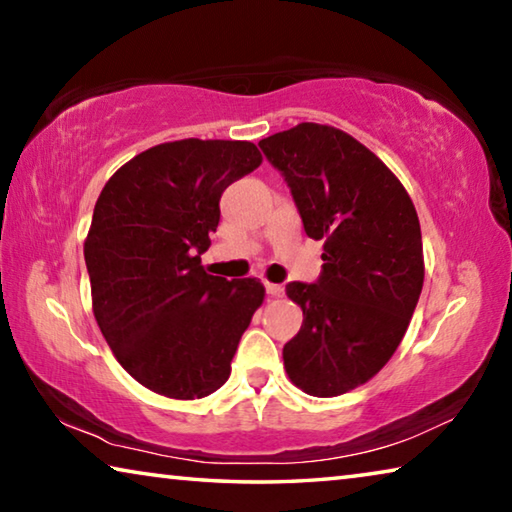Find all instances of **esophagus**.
Masks as SVG:
<instances>
[{
    "label": "esophagus",
    "instance_id": "1",
    "mask_svg": "<svg viewBox=\"0 0 512 512\" xmlns=\"http://www.w3.org/2000/svg\"><path fill=\"white\" fill-rule=\"evenodd\" d=\"M264 287H266V293H268V296H271V298H280V296H282V293H284V287H282V284H273V282H266V284H264Z\"/></svg>",
    "mask_w": 512,
    "mask_h": 512
}]
</instances>
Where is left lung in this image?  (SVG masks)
<instances>
[{"instance_id": "8db88e82", "label": "left lung", "mask_w": 512, "mask_h": 512, "mask_svg": "<svg viewBox=\"0 0 512 512\" xmlns=\"http://www.w3.org/2000/svg\"><path fill=\"white\" fill-rule=\"evenodd\" d=\"M259 149L307 235L325 239L318 280L287 284L305 320L284 368L309 395H343L386 366L411 323L424 282L418 214L395 173L339 128L305 121Z\"/></svg>"}]
</instances>
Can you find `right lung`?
I'll return each mask as SVG.
<instances>
[{
    "label": "right lung",
    "mask_w": 512,
    "mask_h": 512,
    "mask_svg": "<svg viewBox=\"0 0 512 512\" xmlns=\"http://www.w3.org/2000/svg\"><path fill=\"white\" fill-rule=\"evenodd\" d=\"M259 164L253 142L158 144L126 162L94 205L83 248L94 318L121 368L153 393L201 400L230 377L264 284L207 275L201 255L225 187Z\"/></svg>",
    "instance_id": "obj_1"
}]
</instances>
